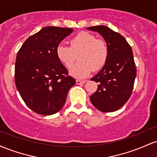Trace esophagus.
Instances as JSON below:
<instances>
[{
	"label": "esophagus",
	"mask_w": 157,
	"mask_h": 157,
	"mask_svg": "<svg viewBox=\"0 0 157 157\" xmlns=\"http://www.w3.org/2000/svg\"><path fill=\"white\" fill-rule=\"evenodd\" d=\"M86 82V80H76V83L77 85H82V84L85 83Z\"/></svg>",
	"instance_id": "esophagus-1"
}]
</instances>
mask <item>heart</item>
Returning a JSON list of instances; mask_svg holds the SVG:
<instances>
[{"mask_svg":"<svg viewBox=\"0 0 157 157\" xmlns=\"http://www.w3.org/2000/svg\"><path fill=\"white\" fill-rule=\"evenodd\" d=\"M70 47L60 44L56 48V56L66 68H71L78 58L77 63L70 71L76 78H84L93 71L103 67L109 57V46L105 40L96 39L92 34L81 32L69 40Z\"/></svg>","mask_w":157,"mask_h":157,"instance_id":"1","label":"heart"}]
</instances>
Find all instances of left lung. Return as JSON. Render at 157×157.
<instances>
[{
    "mask_svg": "<svg viewBox=\"0 0 157 157\" xmlns=\"http://www.w3.org/2000/svg\"><path fill=\"white\" fill-rule=\"evenodd\" d=\"M97 32L109 46V57L102 69L91 79L98 89L90 97L99 111L112 112L122 107L130 97L136 75L132 48L120 34L105 26L87 27Z\"/></svg>",
    "mask_w": 157,
    "mask_h": 157,
    "instance_id": "8db88e82",
    "label": "left lung"
}]
</instances>
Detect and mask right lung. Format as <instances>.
Masks as SVG:
<instances>
[{
  "mask_svg": "<svg viewBox=\"0 0 157 157\" xmlns=\"http://www.w3.org/2000/svg\"><path fill=\"white\" fill-rule=\"evenodd\" d=\"M72 32L70 28L44 27L30 36L17 52L16 87L26 105L39 114L58 112L76 82L56 56V48Z\"/></svg>",
  "mask_w": 157,
  "mask_h": 157,
  "instance_id": "1",
  "label": "right lung"
}]
</instances>
